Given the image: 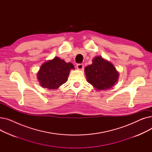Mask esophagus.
Instances as JSON below:
<instances>
[{
  "instance_id": "34e87169",
  "label": "esophagus",
  "mask_w": 152,
  "mask_h": 152,
  "mask_svg": "<svg viewBox=\"0 0 152 152\" xmlns=\"http://www.w3.org/2000/svg\"><path fill=\"white\" fill-rule=\"evenodd\" d=\"M76 67H77V68L78 69L82 70V69H83V68H84V65H83V63H79V64H77V65Z\"/></svg>"
}]
</instances>
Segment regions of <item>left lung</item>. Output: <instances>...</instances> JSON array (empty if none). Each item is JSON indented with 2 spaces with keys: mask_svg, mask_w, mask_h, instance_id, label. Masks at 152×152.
<instances>
[{
  "mask_svg": "<svg viewBox=\"0 0 152 152\" xmlns=\"http://www.w3.org/2000/svg\"><path fill=\"white\" fill-rule=\"evenodd\" d=\"M85 74L88 83L99 91L112 87L119 77L112 64L101 57H95L92 65L85 68Z\"/></svg>",
  "mask_w": 152,
  "mask_h": 152,
  "instance_id": "8db88e82",
  "label": "left lung"
}]
</instances>
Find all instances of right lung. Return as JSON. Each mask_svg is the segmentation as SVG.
<instances>
[{"label":"right lung","instance_id":"add662e5","mask_svg":"<svg viewBox=\"0 0 152 152\" xmlns=\"http://www.w3.org/2000/svg\"><path fill=\"white\" fill-rule=\"evenodd\" d=\"M74 68L72 63H66L58 57H55L41 66L37 78L44 88L56 89L67 81L70 70Z\"/></svg>","mask_w":152,"mask_h":152}]
</instances>
